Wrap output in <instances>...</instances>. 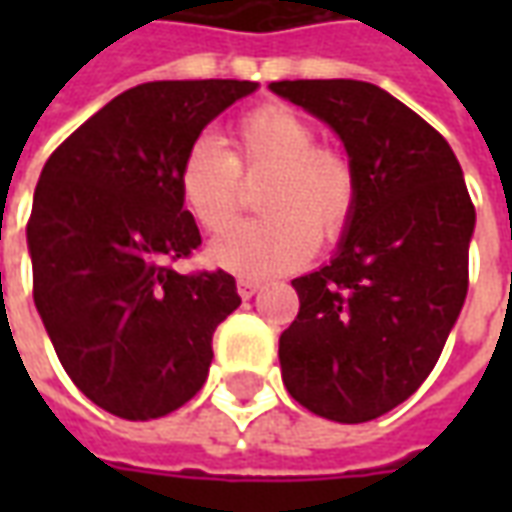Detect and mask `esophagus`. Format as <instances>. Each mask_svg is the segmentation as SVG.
<instances>
[{"instance_id": "obj_1", "label": "esophagus", "mask_w": 512, "mask_h": 512, "mask_svg": "<svg viewBox=\"0 0 512 512\" xmlns=\"http://www.w3.org/2000/svg\"><path fill=\"white\" fill-rule=\"evenodd\" d=\"M235 288H238V296H241V299H252L257 290L263 288V282L252 277H241L238 282H235Z\"/></svg>"}]
</instances>
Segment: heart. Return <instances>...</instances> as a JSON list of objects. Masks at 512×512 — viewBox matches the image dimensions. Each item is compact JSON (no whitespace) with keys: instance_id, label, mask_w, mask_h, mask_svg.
Here are the masks:
<instances>
[{"instance_id":"b5f03b06","label":"heart","mask_w":512,"mask_h":512,"mask_svg":"<svg viewBox=\"0 0 512 512\" xmlns=\"http://www.w3.org/2000/svg\"><path fill=\"white\" fill-rule=\"evenodd\" d=\"M233 153L200 136L178 167L180 202L208 233L233 222L241 200V175L260 178L255 222L224 230L208 249L216 266L241 277H274L307 263L318 235L340 238L359 202L354 161L340 147L321 145L307 117L285 104H263L233 123Z\"/></svg>"}]
</instances>
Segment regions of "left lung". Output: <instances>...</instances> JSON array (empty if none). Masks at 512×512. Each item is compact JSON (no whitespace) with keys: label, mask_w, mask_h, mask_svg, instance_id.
Instances as JSON below:
<instances>
[{"label":"left lung","mask_w":512,"mask_h":512,"mask_svg":"<svg viewBox=\"0 0 512 512\" xmlns=\"http://www.w3.org/2000/svg\"><path fill=\"white\" fill-rule=\"evenodd\" d=\"M271 90L340 134L359 202L329 266L293 279L299 315L279 337L293 400L370 422L430 376L469 288L474 205L447 139L370 82L296 79Z\"/></svg>","instance_id":"obj_1"}]
</instances>
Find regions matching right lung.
<instances>
[{
    "label": "right lung",
    "mask_w": 512,
    "mask_h": 512,
    "mask_svg": "<svg viewBox=\"0 0 512 512\" xmlns=\"http://www.w3.org/2000/svg\"><path fill=\"white\" fill-rule=\"evenodd\" d=\"M257 82H147L76 128L40 172L27 244L32 296L65 373L109 414L167 417L208 378L235 279L178 274L202 244L178 167L213 117Z\"/></svg>",
    "instance_id": "1"
}]
</instances>
